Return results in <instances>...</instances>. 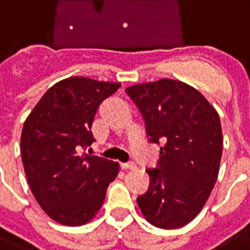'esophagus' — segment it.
Wrapping results in <instances>:
<instances>
[{
	"instance_id": "esophagus-1",
	"label": "esophagus",
	"mask_w": 250,
	"mask_h": 250,
	"mask_svg": "<svg viewBox=\"0 0 250 250\" xmlns=\"http://www.w3.org/2000/svg\"><path fill=\"white\" fill-rule=\"evenodd\" d=\"M121 167L123 169V170H131V169H135L136 165H135L133 163H122Z\"/></svg>"
}]
</instances>
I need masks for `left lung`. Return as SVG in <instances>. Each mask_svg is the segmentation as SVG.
Wrapping results in <instances>:
<instances>
[{
  "label": "left lung",
  "mask_w": 250,
  "mask_h": 250,
  "mask_svg": "<svg viewBox=\"0 0 250 250\" xmlns=\"http://www.w3.org/2000/svg\"><path fill=\"white\" fill-rule=\"evenodd\" d=\"M160 148L156 169H146L149 188L138 197L144 218L174 229L197 216L218 180L223 152L220 118L193 86L176 80L136 83L125 89Z\"/></svg>",
  "instance_id": "8db88e82"
}]
</instances>
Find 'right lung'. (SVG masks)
Instances as JSON below:
<instances>
[{
    "label": "right lung",
    "instance_id": "obj_1",
    "mask_svg": "<svg viewBox=\"0 0 250 250\" xmlns=\"http://www.w3.org/2000/svg\"><path fill=\"white\" fill-rule=\"evenodd\" d=\"M121 87L87 77L55 83L27 117L21 155L34 197L55 222L77 227L94 218L119 164L81 153L94 142L91 125L106 98Z\"/></svg>",
    "mask_w": 250,
    "mask_h": 250
}]
</instances>
